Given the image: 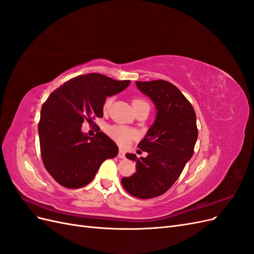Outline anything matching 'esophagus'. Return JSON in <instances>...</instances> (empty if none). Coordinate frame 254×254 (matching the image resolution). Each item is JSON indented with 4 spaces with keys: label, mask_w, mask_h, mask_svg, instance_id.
Returning a JSON list of instances; mask_svg holds the SVG:
<instances>
[{
    "label": "esophagus",
    "mask_w": 254,
    "mask_h": 254,
    "mask_svg": "<svg viewBox=\"0 0 254 254\" xmlns=\"http://www.w3.org/2000/svg\"><path fill=\"white\" fill-rule=\"evenodd\" d=\"M118 157H119L120 159H125V158H126V152H125L124 150L120 149V150H119V153H118Z\"/></svg>",
    "instance_id": "obj_1"
}]
</instances>
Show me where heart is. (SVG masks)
<instances>
[{
	"label": "heart",
	"mask_w": 254,
	"mask_h": 254,
	"mask_svg": "<svg viewBox=\"0 0 254 254\" xmlns=\"http://www.w3.org/2000/svg\"><path fill=\"white\" fill-rule=\"evenodd\" d=\"M112 101H113V98L111 96H108L105 99V102L103 104V108L105 111H107L110 108ZM144 105H148V103L144 101V99H142V98H135L132 101V107L134 110ZM107 133L109 134V136L112 140H114L121 146H127L136 135L134 130L129 129L124 126H119V125L109 126L108 128H107Z\"/></svg>",
	"instance_id": "heart-1"
}]
</instances>
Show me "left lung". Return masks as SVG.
Wrapping results in <instances>:
<instances>
[{"mask_svg":"<svg viewBox=\"0 0 254 254\" xmlns=\"http://www.w3.org/2000/svg\"><path fill=\"white\" fill-rule=\"evenodd\" d=\"M139 90L151 98L157 118L137 147L148 153L136 158L132 176L123 178L122 184L130 195L141 199L164 194L179 178L194 153L198 137L196 113L180 90L166 80L136 81Z\"/></svg>","mask_w":254,"mask_h":254,"instance_id":"obj_1","label":"left lung"}]
</instances>
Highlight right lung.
Masks as SVG:
<instances>
[{
	"instance_id": "right-lung-1",
	"label": "right lung",
	"mask_w": 254,
	"mask_h": 254,
	"mask_svg": "<svg viewBox=\"0 0 254 254\" xmlns=\"http://www.w3.org/2000/svg\"><path fill=\"white\" fill-rule=\"evenodd\" d=\"M129 83L89 73L67 80L44 102L38 124L41 158L60 186H87L104 161L118 155L119 147L108 135L98 131L90 137L81 126L84 121L93 125L95 118H103L106 97L120 93Z\"/></svg>"
}]
</instances>
